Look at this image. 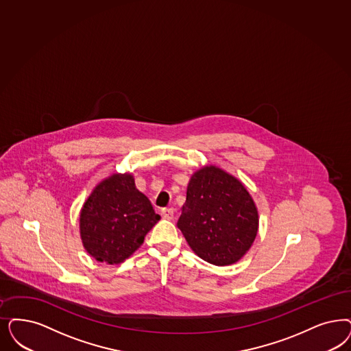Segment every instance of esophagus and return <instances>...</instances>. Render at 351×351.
Instances as JSON below:
<instances>
[{
	"label": "esophagus",
	"mask_w": 351,
	"mask_h": 351,
	"mask_svg": "<svg viewBox=\"0 0 351 351\" xmlns=\"http://www.w3.org/2000/svg\"><path fill=\"white\" fill-rule=\"evenodd\" d=\"M162 217L171 220V219L173 218V208H171V207H169V208H162Z\"/></svg>",
	"instance_id": "1"
}]
</instances>
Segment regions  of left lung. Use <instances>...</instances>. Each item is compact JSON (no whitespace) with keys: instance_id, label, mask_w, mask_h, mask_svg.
Here are the masks:
<instances>
[{"instance_id":"8db88e82","label":"left lung","mask_w":351,"mask_h":351,"mask_svg":"<svg viewBox=\"0 0 351 351\" xmlns=\"http://www.w3.org/2000/svg\"><path fill=\"white\" fill-rule=\"evenodd\" d=\"M252 195L236 178L215 166L192 176L178 227L195 254L215 266L240 261L258 232Z\"/></svg>"}]
</instances>
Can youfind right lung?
Returning <instances> with one entry per match:
<instances>
[{
    "instance_id": "1",
    "label": "right lung",
    "mask_w": 351,
    "mask_h": 351,
    "mask_svg": "<svg viewBox=\"0 0 351 351\" xmlns=\"http://www.w3.org/2000/svg\"><path fill=\"white\" fill-rule=\"evenodd\" d=\"M160 217L130 173L99 182L80 213L85 250L99 262L118 265L133 254Z\"/></svg>"
}]
</instances>
